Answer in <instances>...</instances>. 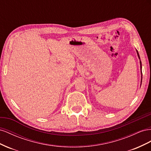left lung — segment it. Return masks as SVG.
Masks as SVG:
<instances>
[{
	"label": "left lung",
	"mask_w": 151,
	"mask_h": 151,
	"mask_svg": "<svg viewBox=\"0 0 151 151\" xmlns=\"http://www.w3.org/2000/svg\"><path fill=\"white\" fill-rule=\"evenodd\" d=\"M136 51H137V55H138V57H139V59H140V70H141V75H142V76H141V83H142V63H141V61H140V56H139V52H138L137 50H136Z\"/></svg>",
	"instance_id": "8db88e82"
}]
</instances>
